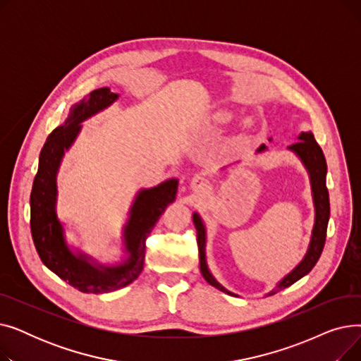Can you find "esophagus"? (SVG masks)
Listing matches in <instances>:
<instances>
[{
	"mask_svg": "<svg viewBox=\"0 0 361 361\" xmlns=\"http://www.w3.org/2000/svg\"><path fill=\"white\" fill-rule=\"evenodd\" d=\"M190 188L195 193H206L207 190H209V181H207L202 176H195L190 180Z\"/></svg>",
	"mask_w": 361,
	"mask_h": 361,
	"instance_id": "1",
	"label": "esophagus"
}]
</instances>
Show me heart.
I'll use <instances>...</instances> for the list:
<instances>
[{"mask_svg":"<svg viewBox=\"0 0 361 361\" xmlns=\"http://www.w3.org/2000/svg\"><path fill=\"white\" fill-rule=\"evenodd\" d=\"M237 117V114L234 112V111H231V109H228V108H221V109H218L215 114H214V117H212V120L216 123V124H230L234 118ZM243 131L245 133V135H249V133H252L253 130H255V124H253V121L252 120H245V121H243Z\"/></svg>","mask_w":361,"mask_h":361,"instance_id":"b5f03b06","label":"heart"}]
</instances>
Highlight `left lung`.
Here are the masks:
<instances>
[{
	"label": "left lung",
	"mask_w": 361,
	"mask_h": 361,
	"mask_svg": "<svg viewBox=\"0 0 361 361\" xmlns=\"http://www.w3.org/2000/svg\"><path fill=\"white\" fill-rule=\"evenodd\" d=\"M298 142L293 143L288 146V149L300 158L302 165L306 166L309 177H310V184H312V195H313V203H314V225H313V231H312V238L306 256L302 257V260L297 264V267L288 274L283 276L278 283L276 287L267 294L274 295L278 291L293 286L294 282H297L300 278L307 275L314 264L317 263L322 250H324L325 240H326V230H328V221L331 215V206H329V193L326 188V159L324 152H322L320 146L314 140V136L312 135V131L307 133H301V135L297 137ZM272 140V139H269ZM267 150V146L262 145L257 152ZM193 224L197 230V245H199V263H200V272L203 278L211 283L212 287L218 288L222 293H226L230 295H235L234 293L228 291L225 287H222L221 283L214 278L211 274L209 268H207L206 263V228L204 224L197 212L193 214Z\"/></svg>",
	"instance_id": "obj_1"
}]
</instances>
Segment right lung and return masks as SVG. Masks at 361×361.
<instances>
[{"label":"right lung","mask_w":361,"mask_h":361,"mask_svg":"<svg viewBox=\"0 0 361 361\" xmlns=\"http://www.w3.org/2000/svg\"><path fill=\"white\" fill-rule=\"evenodd\" d=\"M118 99L117 93L101 87L89 93L70 108L66 123L48 136L39 155V166L30 193V230L42 263L82 293L104 294L120 290L143 271L146 238L169 203L176 200L178 181L166 180L157 187L142 188L130 207L123 228L127 259L117 264H102L82 252H73L67 244L64 226L56 215V174L66 150L74 143L82 123Z\"/></svg>","instance_id":"obj_1"}]
</instances>
